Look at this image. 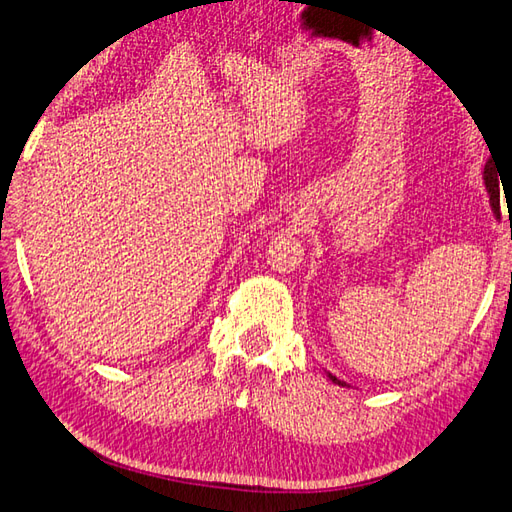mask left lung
<instances>
[{
  "label": "left lung",
  "instance_id": "8db88e82",
  "mask_svg": "<svg viewBox=\"0 0 512 512\" xmlns=\"http://www.w3.org/2000/svg\"><path fill=\"white\" fill-rule=\"evenodd\" d=\"M497 165H493L491 161H486V165H484V185H486V192H489V200H491V207H493V211L495 213H499V181H502V178H497V174H499V170H495ZM329 375V379L334 384H338V386H347L344 382H340V379L336 377V375H331V373H327Z\"/></svg>",
  "mask_w": 512,
  "mask_h": 512
}]
</instances>
